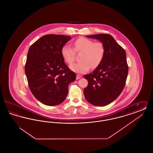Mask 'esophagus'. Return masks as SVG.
<instances>
[{
    "label": "esophagus",
    "mask_w": 153,
    "mask_h": 153,
    "mask_svg": "<svg viewBox=\"0 0 153 153\" xmlns=\"http://www.w3.org/2000/svg\"><path fill=\"white\" fill-rule=\"evenodd\" d=\"M81 77H82L81 76H80L79 74H77V76H76V79H77V80L80 79V78H81Z\"/></svg>",
    "instance_id": "esophagus-1"
}]
</instances>
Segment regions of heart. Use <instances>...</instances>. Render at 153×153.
<instances>
[{
	"label": "heart",
	"instance_id": "b5f03b06",
	"mask_svg": "<svg viewBox=\"0 0 153 153\" xmlns=\"http://www.w3.org/2000/svg\"><path fill=\"white\" fill-rule=\"evenodd\" d=\"M72 48L65 45L61 49V56L68 64L75 59L76 53H81L79 62L70 66V69L76 73H86L89 68L95 69L100 64L105 54V48L100 42H94L85 37H80L73 42Z\"/></svg>",
	"mask_w": 153,
	"mask_h": 153
}]
</instances>
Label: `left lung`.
Returning a JSON list of instances; mask_svg holds the SVG:
<instances>
[{"instance_id": "1", "label": "left lung", "mask_w": 153, "mask_h": 153, "mask_svg": "<svg viewBox=\"0 0 153 153\" xmlns=\"http://www.w3.org/2000/svg\"><path fill=\"white\" fill-rule=\"evenodd\" d=\"M86 36L100 41L104 46L105 54L92 73L84 76L88 84L84 90V95L92 105L105 106L117 99L124 88L128 72L126 53L109 34Z\"/></svg>"}]
</instances>
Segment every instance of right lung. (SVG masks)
<instances>
[{
  "mask_svg": "<svg viewBox=\"0 0 153 153\" xmlns=\"http://www.w3.org/2000/svg\"><path fill=\"white\" fill-rule=\"evenodd\" d=\"M71 38L63 35H45L29 49L25 71L30 89L38 101L46 105L54 106L64 102L69 84L76 79L61 53Z\"/></svg>",
  "mask_w": 153,
  "mask_h": 153,
  "instance_id": "1",
  "label": "right lung"
}]
</instances>
